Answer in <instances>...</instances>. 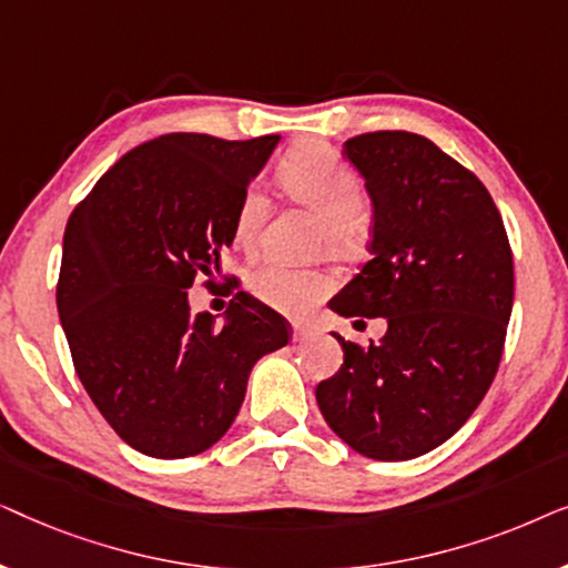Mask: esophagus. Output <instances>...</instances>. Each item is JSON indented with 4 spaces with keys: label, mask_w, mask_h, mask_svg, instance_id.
<instances>
[{
    "label": "esophagus",
    "mask_w": 568,
    "mask_h": 568,
    "mask_svg": "<svg viewBox=\"0 0 568 568\" xmlns=\"http://www.w3.org/2000/svg\"><path fill=\"white\" fill-rule=\"evenodd\" d=\"M310 336H313V331H310L307 325L294 323V328H292V338H294V341H307Z\"/></svg>",
    "instance_id": "34e87169"
}]
</instances>
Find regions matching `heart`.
<instances>
[{"mask_svg":"<svg viewBox=\"0 0 568 568\" xmlns=\"http://www.w3.org/2000/svg\"><path fill=\"white\" fill-rule=\"evenodd\" d=\"M278 181L284 189L323 214V245H354L364 224V191L356 173L344 165L328 146L302 144L286 154L278 165ZM268 214V199L258 185L243 193L235 214V237L243 247H253L261 240ZM323 276L315 271L294 268L284 261H268L251 276V290L268 307L282 313H302L323 292Z\"/></svg>","mask_w":568,"mask_h":568,"instance_id":"b5f03b06","label":"heart"}]
</instances>
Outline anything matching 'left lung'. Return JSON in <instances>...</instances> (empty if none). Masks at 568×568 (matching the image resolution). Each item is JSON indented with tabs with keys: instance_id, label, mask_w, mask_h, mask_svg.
Segmentation results:
<instances>
[{
	"instance_id": "left-lung-1",
	"label": "left lung",
	"mask_w": 568,
	"mask_h": 568,
	"mask_svg": "<svg viewBox=\"0 0 568 568\" xmlns=\"http://www.w3.org/2000/svg\"><path fill=\"white\" fill-rule=\"evenodd\" d=\"M344 158L372 201V258L328 307L385 317L387 331L369 346L333 333L344 364L315 398L359 455L410 460L453 437L494 383L515 302L511 247L486 185L426 136L372 131L348 139Z\"/></svg>"
}]
</instances>
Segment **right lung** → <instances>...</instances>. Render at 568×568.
<instances>
[{
  "label": "right lung",
  "instance_id": "right-lung-1",
  "mask_svg": "<svg viewBox=\"0 0 568 568\" xmlns=\"http://www.w3.org/2000/svg\"><path fill=\"white\" fill-rule=\"evenodd\" d=\"M278 139L158 136L123 154L69 216L61 328L92 403L142 455L178 460L220 442L253 364L290 344V323L247 292L222 325L191 313L185 292L193 278L214 286L240 199Z\"/></svg>",
  "mask_w": 568,
  "mask_h": 568
}]
</instances>
